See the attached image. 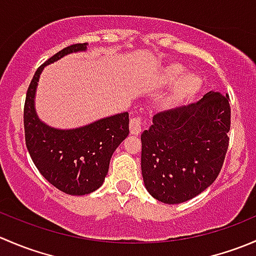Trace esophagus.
I'll use <instances>...</instances> for the list:
<instances>
[{
    "label": "esophagus",
    "instance_id": "34e87169",
    "mask_svg": "<svg viewBox=\"0 0 256 256\" xmlns=\"http://www.w3.org/2000/svg\"><path fill=\"white\" fill-rule=\"evenodd\" d=\"M142 130V118H132L130 120V132L132 135H138Z\"/></svg>",
    "mask_w": 256,
    "mask_h": 256
}]
</instances>
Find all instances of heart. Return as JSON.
Listing matches in <instances>:
<instances>
[{"mask_svg": "<svg viewBox=\"0 0 256 256\" xmlns=\"http://www.w3.org/2000/svg\"><path fill=\"white\" fill-rule=\"evenodd\" d=\"M183 74H184V68L180 64H171L162 72L161 80L164 84H171L178 80L170 96V102L188 99L198 92L202 86V79L200 76L196 74H185L183 76Z\"/></svg>", "mask_w": 256, "mask_h": 256, "instance_id": "1", "label": "heart"}]
</instances>
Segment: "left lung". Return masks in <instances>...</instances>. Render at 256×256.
<instances>
[{
    "instance_id": "8db88e82",
    "label": "left lung",
    "mask_w": 256,
    "mask_h": 256,
    "mask_svg": "<svg viewBox=\"0 0 256 256\" xmlns=\"http://www.w3.org/2000/svg\"><path fill=\"white\" fill-rule=\"evenodd\" d=\"M229 95L209 92L197 102L158 112L141 135L144 187L157 200L186 202L216 180L228 150Z\"/></svg>"
}]
</instances>
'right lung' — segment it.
I'll list each match as a JSON object with an SVG mask.
<instances>
[{"instance_id":"add662e5","label":"right lung","mask_w":256,"mask_h":256,"mask_svg":"<svg viewBox=\"0 0 256 256\" xmlns=\"http://www.w3.org/2000/svg\"><path fill=\"white\" fill-rule=\"evenodd\" d=\"M86 43L69 46L43 63L26 95L23 122L26 146L38 171L50 184L72 196L96 190L109 171L110 158L128 135V112H121L73 130H59L42 122L36 112L34 95L46 66L64 56L86 49Z\"/></svg>"}]
</instances>
